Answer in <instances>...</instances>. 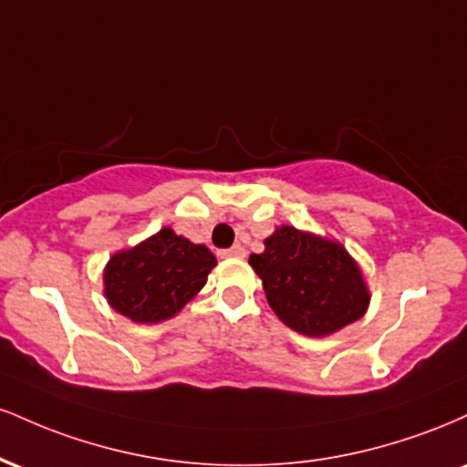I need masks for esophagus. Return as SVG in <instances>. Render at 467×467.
Listing matches in <instances>:
<instances>
[{
    "label": "esophagus",
    "instance_id": "34e87169",
    "mask_svg": "<svg viewBox=\"0 0 467 467\" xmlns=\"http://www.w3.org/2000/svg\"><path fill=\"white\" fill-rule=\"evenodd\" d=\"M245 254H248V252H245L244 245H233V248H230V250H223L222 252V256H234V259H244Z\"/></svg>",
    "mask_w": 467,
    "mask_h": 467
}]
</instances>
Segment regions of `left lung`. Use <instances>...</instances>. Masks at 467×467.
<instances>
[{"instance_id":"1","label":"left lung","mask_w":467,"mask_h":467,"mask_svg":"<svg viewBox=\"0 0 467 467\" xmlns=\"http://www.w3.org/2000/svg\"><path fill=\"white\" fill-rule=\"evenodd\" d=\"M261 254H250L272 312L289 329L325 337L360 320L371 303L362 267L336 239L276 226Z\"/></svg>"}]
</instances>
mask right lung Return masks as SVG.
<instances>
[{
	"instance_id": "add662e5",
	"label": "right lung",
	"mask_w": 467,
	"mask_h": 467,
	"mask_svg": "<svg viewBox=\"0 0 467 467\" xmlns=\"http://www.w3.org/2000/svg\"><path fill=\"white\" fill-rule=\"evenodd\" d=\"M217 265L215 254L173 228L118 250L103 270V294L111 309L138 325L173 318L200 294Z\"/></svg>"
}]
</instances>
